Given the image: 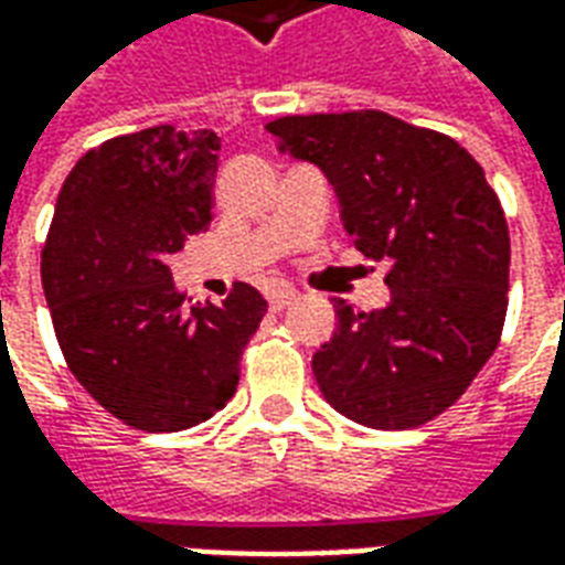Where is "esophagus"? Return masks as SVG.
Returning <instances> with one entry per match:
<instances>
[{"label":"esophagus","mask_w":565,"mask_h":565,"mask_svg":"<svg viewBox=\"0 0 565 565\" xmlns=\"http://www.w3.org/2000/svg\"><path fill=\"white\" fill-rule=\"evenodd\" d=\"M294 299H296L294 287H275V290L269 294V306L275 308V311H281V308L290 306Z\"/></svg>","instance_id":"34e87169"}]
</instances>
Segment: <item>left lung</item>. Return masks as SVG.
<instances>
[{
    "label": "left lung",
    "mask_w": 565,
    "mask_h": 565,
    "mask_svg": "<svg viewBox=\"0 0 565 565\" xmlns=\"http://www.w3.org/2000/svg\"><path fill=\"white\" fill-rule=\"evenodd\" d=\"M266 129L327 172L351 245L391 259V306L335 299L339 327L311 360L327 403L372 429L433 420L497 351L509 308V223L481 162L445 132L372 108Z\"/></svg>",
    "instance_id": "1"
}]
</instances>
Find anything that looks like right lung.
<instances>
[{
    "label": "right lung",
    "mask_w": 565,
    "mask_h": 565,
    "mask_svg": "<svg viewBox=\"0 0 565 565\" xmlns=\"http://www.w3.org/2000/svg\"><path fill=\"white\" fill-rule=\"evenodd\" d=\"M221 139L172 124L87 150L56 196L42 284L72 375L108 415L145 433L209 420L235 393L242 354L269 311L235 281L190 306L166 254L209 230Z\"/></svg>",
    "instance_id": "right-lung-1"
}]
</instances>
